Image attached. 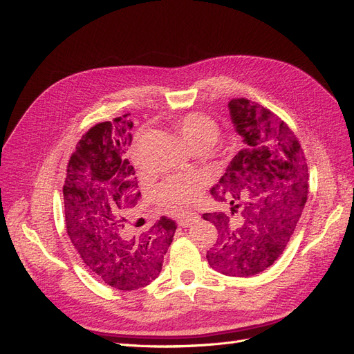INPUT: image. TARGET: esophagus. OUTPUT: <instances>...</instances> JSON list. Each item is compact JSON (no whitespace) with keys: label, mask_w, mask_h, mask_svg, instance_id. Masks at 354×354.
<instances>
[{"label":"esophagus","mask_w":354,"mask_h":354,"mask_svg":"<svg viewBox=\"0 0 354 354\" xmlns=\"http://www.w3.org/2000/svg\"><path fill=\"white\" fill-rule=\"evenodd\" d=\"M199 220V216L196 212H192V211H187V212H183L181 216L178 217V226L181 227H189L192 226V224L196 223Z\"/></svg>","instance_id":"esophagus-1"}]
</instances>
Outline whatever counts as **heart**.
<instances>
[{"label":"heart","mask_w":354,"mask_h":354,"mask_svg":"<svg viewBox=\"0 0 354 354\" xmlns=\"http://www.w3.org/2000/svg\"><path fill=\"white\" fill-rule=\"evenodd\" d=\"M180 136L189 147L196 145H214L218 137V125L203 113H189L177 124ZM201 176L169 177L158 187V198L168 205H186L194 202L202 190Z\"/></svg>","instance_id":"obj_1"}]
</instances>
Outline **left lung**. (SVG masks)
<instances>
[{
  "mask_svg": "<svg viewBox=\"0 0 354 354\" xmlns=\"http://www.w3.org/2000/svg\"><path fill=\"white\" fill-rule=\"evenodd\" d=\"M229 111L245 147L209 192L216 201H248L238 223L221 212L203 214L220 236L207 260L223 274L248 277L264 272L283 252L307 201L308 169L301 146L281 118L246 99H233ZM234 208L239 205L232 212Z\"/></svg>",
  "mask_w": 354,
  "mask_h": 354,
  "instance_id": "8db88e82",
  "label": "left lung"
}]
</instances>
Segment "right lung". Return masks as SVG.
I'll return each mask as SVG.
<instances>
[{"mask_svg": "<svg viewBox=\"0 0 354 354\" xmlns=\"http://www.w3.org/2000/svg\"><path fill=\"white\" fill-rule=\"evenodd\" d=\"M125 118L82 136L69 160L63 201L66 230L85 267L109 286L133 291L156 279L177 227L167 217L140 234L128 227L140 192L124 159L133 128Z\"/></svg>", "mask_w": 354, "mask_h": 354, "instance_id": "right-lung-1", "label": "right lung"}]
</instances>
